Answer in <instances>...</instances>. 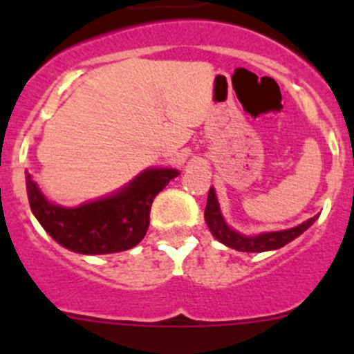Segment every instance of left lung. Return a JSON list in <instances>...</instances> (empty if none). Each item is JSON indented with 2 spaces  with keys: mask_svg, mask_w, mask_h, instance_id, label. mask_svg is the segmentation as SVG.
<instances>
[{
  "mask_svg": "<svg viewBox=\"0 0 354 354\" xmlns=\"http://www.w3.org/2000/svg\"><path fill=\"white\" fill-rule=\"evenodd\" d=\"M317 216L308 219L306 223L299 224V226L291 227V230L284 231H274V233H263L259 236H243V234L236 233L231 230L226 223H224L223 216H221L219 203H217L214 188L209 190V197H207L205 207V223L209 226L210 233L230 248L238 250V252H267V250H277L281 246L288 245L295 238H298L303 231L308 230L313 223H315Z\"/></svg>",
  "mask_w": 354,
  "mask_h": 354,
  "instance_id": "8db88e82",
  "label": "left lung"
}]
</instances>
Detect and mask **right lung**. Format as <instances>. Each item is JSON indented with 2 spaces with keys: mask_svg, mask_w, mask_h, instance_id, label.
I'll list each match as a JSON object with an SVG mask.
<instances>
[{
  "mask_svg": "<svg viewBox=\"0 0 354 354\" xmlns=\"http://www.w3.org/2000/svg\"><path fill=\"white\" fill-rule=\"evenodd\" d=\"M176 169H147L127 188L77 209L55 205L27 173L28 203L41 226L65 248L84 255L118 253L144 240L156 195L178 176Z\"/></svg>",
  "mask_w": 354,
  "mask_h": 354,
  "instance_id": "add662e5",
  "label": "right lung"
}]
</instances>
